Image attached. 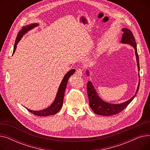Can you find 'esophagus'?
<instances>
[{"instance_id":"esophagus-1","label":"esophagus","mask_w":150,"mask_h":150,"mask_svg":"<svg viewBox=\"0 0 150 150\" xmlns=\"http://www.w3.org/2000/svg\"><path fill=\"white\" fill-rule=\"evenodd\" d=\"M76 74L79 76H82L83 75V70L81 69H78L76 70Z\"/></svg>"}]
</instances>
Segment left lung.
<instances>
[{
  "mask_svg": "<svg viewBox=\"0 0 150 150\" xmlns=\"http://www.w3.org/2000/svg\"><path fill=\"white\" fill-rule=\"evenodd\" d=\"M122 31H123V33L122 35V40L120 42L122 44H129L131 45L135 50V54L136 57V61H137V65L138 67L139 71V84L137 86V88L136 92L134 95L133 96L132 98L127 100V101H125L123 103L120 104H113V103H109L108 102H106L102 100L99 96L94 88L93 85L92 84L91 81H88L87 84V91L89 97V106L92 109L93 112L101 115H105V116H110L112 115H115L119 114L123 110L127 107V106L132 101V100L134 98L136 94L137 93L139 89L140 86V67H139V56L137 53V44L136 42L135 38L133 36L131 31L127 28H122ZM86 74L87 75H89V72L88 70H86Z\"/></svg>",
  "mask_w": 150,
  "mask_h": 150,
  "instance_id": "obj_1",
  "label": "left lung"
}]
</instances>
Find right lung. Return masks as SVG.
Here are the masks:
<instances>
[{"label":"right lung","instance_id":"add662e5","mask_svg":"<svg viewBox=\"0 0 150 150\" xmlns=\"http://www.w3.org/2000/svg\"><path fill=\"white\" fill-rule=\"evenodd\" d=\"M38 25H39V23H30V25H27L26 26L23 27L22 30L19 32L16 37V39L15 41L13 54L14 53L16 49L17 48V44L21 41V39L23 37V36L25 35L28 31L32 30L33 28L38 27ZM75 69H72L69 70V72L64 75V78H62V81L59 85V87L58 88L56 97H55V98L53 102L50 106L44 109L40 110V111H33V110H31L27 108H25L29 112L37 116L45 117V116H49L51 115H54L55 114H57V112H58L62 106L63 99H64V92L67 86V84L68 83V80L69 79V78L70 77V76H72L75 73Z\"/></svg>","mask_w":150,"mask_h":150}]
</instances>
